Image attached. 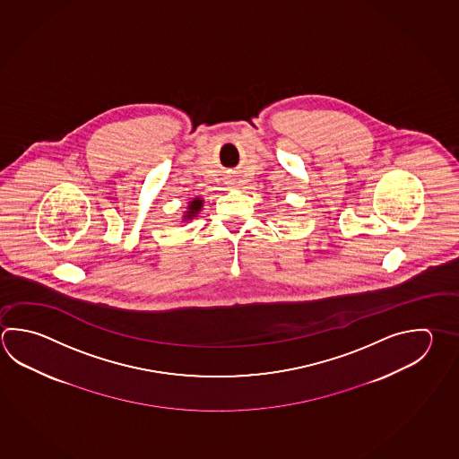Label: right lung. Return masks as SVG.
Returning a JSON list of instances; mask_svg holds the SVG:
<instances>
[{
  "instance_id": "obj_1",
  "label": "right lung",
  "mask_w": 459,
  "mask_h": 459,
  "mask_svg": "<svg viewBox=\"0 0 459 459\" xmlns=\"http://www.w3.org/2000/svg\"><path fill=\"white\" fill-rule=\"evenodd\" d=\"M203 208V199L195 198L193 201H190V204H188V211L185 212V216H183V221H191L193 217H196L199 211Z\"/></svg>"
}]
</instances>
